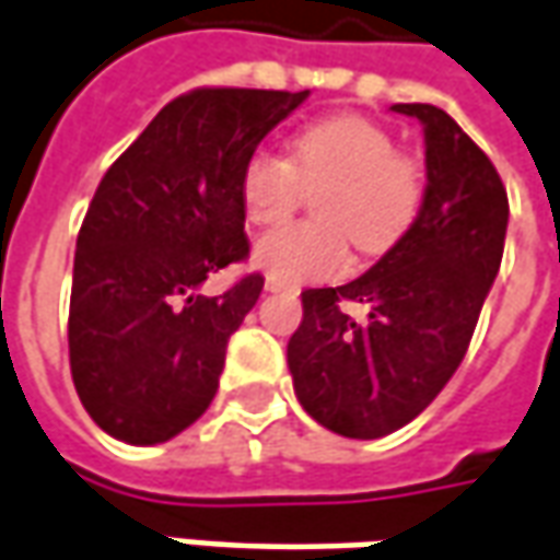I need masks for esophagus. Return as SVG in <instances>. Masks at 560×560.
Masks as SVG:
<instances>
[{"label": "esophagus", "mask_w": 560, "mask_h": 560, "mask_svg": "<svg viewBox=\"0 0 560 560\" xmlns=\"http://www.w3.org/2000/svg\"><path fill=\"white\" fill-rule=\"evenodd\" d=\"M287 289L292 287L283 283V280H277V277H268V280H265V292H287Z\"/></svg>", "instance_id": "obj_1"}]
</instances>
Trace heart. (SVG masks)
<instances>
[{"mask_svg": "<svg viewBox=\"0 0 560 560\" xmlns=\"http://www.w3.org/2000/svg\"><path fill=\"white\" fill-rule=\"evenodd\" d=\"M323 222H299L256 243V265L283 283L326 280L347 268V234L362 253H384L415 225L423 203V170L396 152L384 127L360 115H331L289 140V158L256 149L241 170V203L249 225L268 229L316 191Z\"/></svg>", "mask_w": 560, "mask_h": 560, "instance_id": "heart-1", "label": "heart"}]
</instances>
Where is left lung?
<instances>
[{
	"label": "left lung",
	"instance_id": "left-lung-1",
	"mask_svg": "<svg viewBox=\"0 0 560 560\" xmlns=\"http://www.w3.org/2000/svg\"><path fill=\"white\" fill-rule=\"evenodd\" d=\"M423 125L427 188L415 225L369 271L304 289L287 362L302 408L347 439H381L415 420L464 362L500 271L509 200L491 158L448 112L396 103ZM362 303L365 324L340 311Z\"/></svg>",
	"mask_w": 560,
	"mask_h": 560
}]
</instances>
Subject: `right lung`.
Segmentation results:
<instances>
[{
    "instance_id": "1",
    "label": "right lung",
    "mask_w": 560,
    "mask_h": 560,
    "mask_svg": "<svg viewBox=\"0 0 560 560\" xmlns=\"http://www.w3.org/2000/svg\"><path fill=\"white\" fill-rule=\"evenodd\" d=\"M311 91L198 88L170 100L96 188L75 241L69 369L84 411L127 445H161L210 408L225 347L261 295L249 273L241 170Z\"/></svg>"
}]
</instances>
